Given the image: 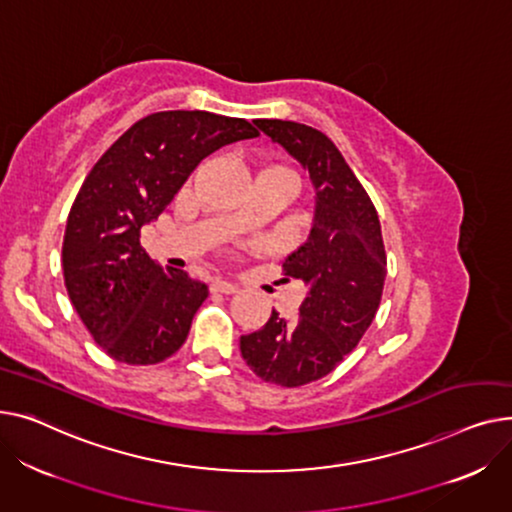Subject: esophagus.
I'll list each match as a JSON object with an SVG mask.
<instances>
[{
    "label": "esophagus",
    "mask_w": 512,
    "mask_h": 512,
    "mask_svg": "<svg viewBox=\"0 0 512 512\" xmlns=\"http://www.w3.org/2000/svg\"><path fill=\"white\" fill-rule=\"evenodd\" d=\"M213 289L215 293H225V295H231V293H237V285H233V283H227V281H215L213 283Z\"/></svg>",
    "instance_id": "esophagus-1"
}]
</instances>
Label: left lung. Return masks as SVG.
Listing matches in <instances>:
<instances>
[{
  "label": "left lung",
  "instance_id": "8db88e82",
  "mask_svg": "<svg viewBox=\"0 0 512 512\" xmlns=\"http://www.w3.org/2000/svg\"><path fill=\"white\" fill-rule=\"evenodd\" d=\"M256 126L302 163L316 188L308 242L283 262V275L308 285L295 318L270 320L239 339L250 370L264 382L304 386L333 372L372 324L386 279L376 208L335 142L320 130L283 119Z\"/></svg>",
  "mask_w": 512,
  "mask_h": 512
}]
</instances>
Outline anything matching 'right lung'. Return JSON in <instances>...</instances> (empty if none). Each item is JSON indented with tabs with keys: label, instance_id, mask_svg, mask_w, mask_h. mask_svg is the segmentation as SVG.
<instances>
[{
	"label": "right lung",
	"instance_id": "add662e5",
	"mask_svg": "<svg viewBox=\"0 0 512 512\" xmlns=\"http://www.w3.org/2000/svg\"><path fill=\"white\" fill-rule=\"evenodd\" d=\"M256 136L242 117L150 113L86 175L64 233V281L88 333L115 362L153 366L184 345L208 287L186 270H163L140 246V229L165 213L204 157Z\"/></svg>",
	"mask_w": 512,
	"mask_h": 512
}]
</instances>
